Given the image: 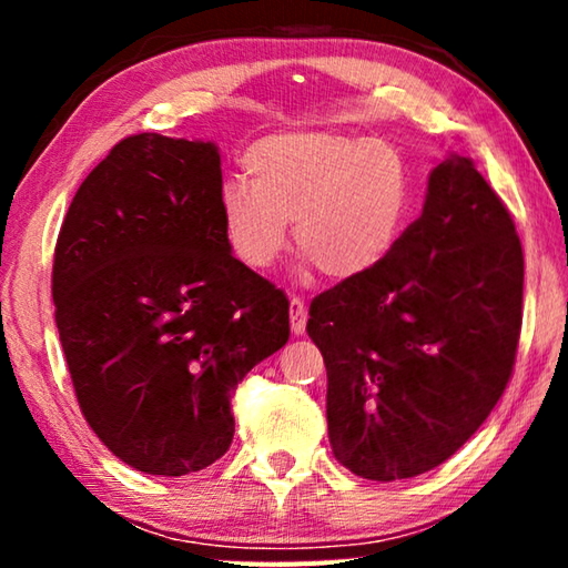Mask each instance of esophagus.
<instances>
[{"mask_svg": "<svg viewBox=\"0 0 568 568\" xmlns=\"http://www.w3.org/2000/svg\"><path fill=\"white\" fill-rule=\"evenodd\" d=\"M307 323V307L301 297H291V331L293 335H303Z\"/></svg>", "mask_w": 568, "mask_h": 568, "instance_id": "34e87169", "label": "esophagus"}]
</instances>
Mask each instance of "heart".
Returning a JSON list of instances; mask_svg holds the SVG:
<instances>
[{"label":"heart","mask_w":568,"mask_h":568,"mask_svg":"<svg viewBox=\"0 0 568 568\" xmlns=\"http://www.w3.org/2000/svg\"><path fill=\"white\" fill-rule=\"evenodd\" d=\"M250 180H233L220 213L235 257L250 271L273 267L287 245V223L305 265L331 281L371 273L406 223L408 172L383 140L331 130L267 134L245 155Z\"/></svg>","instance_id":"heart-1"}]
</instances>
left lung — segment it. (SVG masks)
<instances>
[{"label": "left lung", "mask_w": 568, "mask_h": 568, "mask_svg": "<svg viewBox=\"0 0 568 568\" xmlns=\"http://www.w3.org/2000/svg\"><path fill=\"white\" fill-rule=\"evenodd\" d=\"M521 303L514 220L474 162L448 155L390 253L311 303L335 458L398 480L454 456L511 378Z\"/></svg>", "instance_id": "obj_1"}]
</instances>
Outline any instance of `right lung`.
I'll return each mask as SVG.
<instances>
[{"mask_svg": "<svg viewBox=\"0 0 568 568\" xmlns=\"http://www.w3.org/2000/svg\"><path fill=\"white\" fill-rule=\"evenodd\" d=\"M220 195L215 142L132 134L57 237L54 321L82 416L142 474L215 464L237 383L291 335L283 291L233 255Z\"/></svg>", "mask_w": 568, "mask_h": 568, "instance_id": "obj_1", "label": "right lung"}]
</instances>
